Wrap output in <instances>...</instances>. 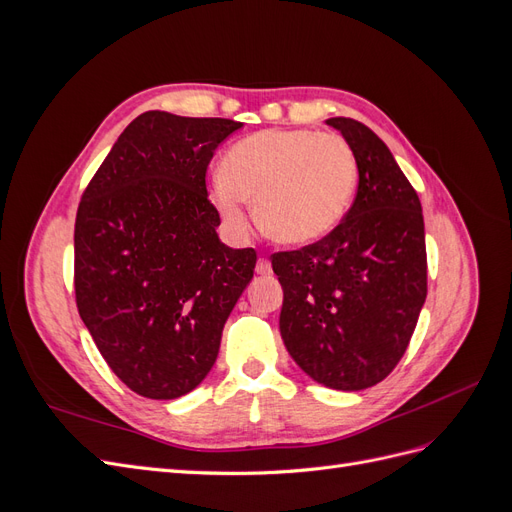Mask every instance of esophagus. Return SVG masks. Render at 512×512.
Masks as SVG:
<instances>
[{
  "instance_id": "34e87169",
  "label": "esophagus",
  "mask_w": 512,
  "mask_h": 512,
  "mask_svg": "<svg viewBox=\"0 0 512 512\" xmlns=\"http://www.w3.org/2000/svg\"><path fill=\"white\" fill-rule=\"evenodd\" d=\"M256 273H258V275H269V273H271V260L258 258V262H256Z\"/></svg>"
}]
</instances>
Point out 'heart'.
<instances>
[{
    "label": "heart",
    "instance_id": "heart-1",
    "mask_svg": "<svg viewBox=\"0 0 512 512\" xmlns=\"http://www.w3.org/2000/svg\"><path fill=\"white\" fill-rule=\"evenodd\" d=\"M354 188L356 160L342 136L262 130L226 151L211 198L232 230L247 228L243 200H250L269 239L301 247L342 222Z\"/></svg>",
    "mask_w": 512,
    "mask_h": 512
}]
</instances>
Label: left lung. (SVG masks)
<instances>
[{"label": "left lung", "instance_id": "obj_1", "mask_svg": "<svg viewBox=\"0 0 512 512\" xmlns=\"http://www.w3.org/2000/svg\"><path fill=\"white\" fill-rule=\"evenodd\" d=\"M327 123L354 153L359 188L327 237L273 254L284 288L280 333L309 378L363 391L401 361L427 297L423 209L374 132L350 117Z\"/></svg>", "mask_w": 512, "mask_h": 512}]
</instances>
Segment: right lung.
Returning a JSON list of instances; mask_svg holds the SVG:
<instances>
[{
  "label": "right lung",
  "instance_id": "add662e5",
  "mask_svg": "<svg viewBox=\"0 0 512 512\" xmlns=\"http://www.w3.org/2000/svg\"><path fill=\"white\" fill-rule=\"evenodd\" d=\"M241 126L138 115L76 211V307L108 367L143 397L177 399L205 380L254 277L252 247L232 250L215 232L205 183L215 149Z\"/></svg>",
  "mask_w": 512,
  "mask_h": 512
}]
</instances>
